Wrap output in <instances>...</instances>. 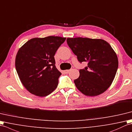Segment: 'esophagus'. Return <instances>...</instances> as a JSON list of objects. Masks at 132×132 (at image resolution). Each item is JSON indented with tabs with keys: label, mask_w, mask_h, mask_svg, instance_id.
<instances>
[{
	"label": "esophagus",
	"mask_w": 132,
	"mask_h": 132,
	"mask_svg": "<svg viewBox=\"0 0 132 132\" xmlns=\"http://www.w3.org/2000/svg\"><path fill=\"white\" fill-rule=\"evenodd\" d=\"M71 71V69H67V70H65V71H64V72H65V73H68Z\"/></svg>",
	"instance_id": "obj_1"
}]
</instances>
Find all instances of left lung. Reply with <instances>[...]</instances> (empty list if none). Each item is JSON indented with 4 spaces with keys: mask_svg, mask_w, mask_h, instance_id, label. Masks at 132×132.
<instances>
[{
    "mask_svg": "<svg viewBox=\"0 0 132 132\" xmlns=\"http://www.w3.org/2000/svg\"><path fill=\"white\" fill-rule=\"evenodd\" d=\"M67 44L78 60L87 62L80 69V76L74 80L76 87L84 95L93 96L104 93L115 77L118 58L110 45L102 39L68 38Z\"/></svg>",
    "mask_w": 132,
    "mask_h": 132,
    "instance_id": "1",
    "label": "left lung"
}]
</instances>
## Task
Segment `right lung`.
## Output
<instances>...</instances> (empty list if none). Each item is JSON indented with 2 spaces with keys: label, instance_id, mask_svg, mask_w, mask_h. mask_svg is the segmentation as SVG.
Returning <instances> with one entry per match:
<instances>
[{
  "label": "right lung",
  "instance_id": "right-lung-1",
  "mask_svg": "<svg viewBox=\"0 0 132 132\" xmlns=\"http://www.w3.org/2000/svg\"><path fill=\"white\" fill-rule=\"evenodd\" d=\"M66 38H34L17 52L15 67L20 80L30 93L46 96L56 88L61 73L55 67L54 55Z\"/></svg>",
  "mask_w": 132,
  "mask_h": 132
}]
</instances>
